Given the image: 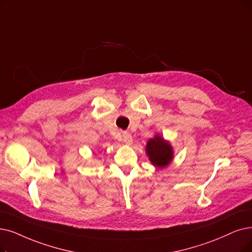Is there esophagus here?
<instances>
[{
    "instance_id": "obj_1",
    "label": "esophagus",
    "mask_w": 252,
    "mask_h": 252,
    "mask_svg": "<svg viewBox=\"0 0 252 252\" xmlns=\"http://www.w3.org/2000/svg\"><path fill=\"white\" fill-rule=\"evenodd\" d=\"M122 140H123V142H124L126 145H130V144L132 143L133 138H132L131 134H130L129 132H124V133H123V138H122Z\"/></svg>"
}]
</instances>
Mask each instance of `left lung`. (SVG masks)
<instances>
[{
	"label": "left lung",
	"mask_w": 252,
	"mask_h": 252,
	"mask_svg": "<svg viewBox=\"0 0 252 252\" xmlns=\"http://www.w3.org/2000/svg\"><path fill=\"white\" fill-rule=\"evenodd\" d=\"M147 154L154 165L158 167L166 166L173 158V149L163 138L156 135L147 144Z\"/></svg>",
	"instance_id": "left-lung-1"
}]
</instances>
